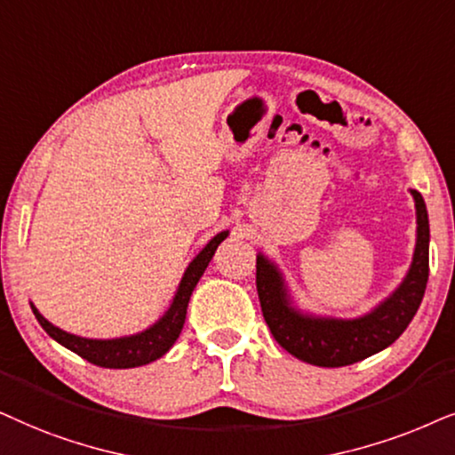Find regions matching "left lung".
Listing matches in <instances>:
<instances>
[{
  "instance_id": "obj_1",
  "label": "left lung",
  "mask_w": 455,
  "mask_h": 455,
  "mask_svg": "<svg viewBox=\"0 0 455 455\" xmlns=\"http://www.w3.org/2000/svg\"><path fill=\"white\" fill-rule=\"evenodd\" d=\"M416 199L418 239L414 262L395 293L377 310L358 320H323L299 316L284 298L283 281L268 259H256V287L266 324L281 347L301 362L324 368L354 364L389 347L414 318L428 281V216L425 199Z\"/></svg>"
}]
</instances>
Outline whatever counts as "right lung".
I'll return each instance as SVG.
<instances>
[{"label": "right lung", "instance_id": "1", "mask_svg": "<svg viewBox=\"0 0 455 455\" xmlns=\"http://www.w3.org/2000/svg\"><path fill=\"white\" fill-rule=\"evenodd\" d=\"M227 231L216 235L214 239L210 241L208 245L199 251V256L193 259L187 268L183 281L179 284L177 295H174V301L164 316H162L160 323H156L151 329L145 332H139V335L124 337V339H110V341H97V339H83L76 335H70V332L60 331L58 326L41 316L37 307H33L35 318L39 320V324L44 326L47 335L56 339L58 343H62L64 347L81 355L83 360L91 362V364L101 366V368H135L149 364L157 358L166 354L168 349L172 347V343L177 341L180 331H183L185 316H187V306H189V298L196 289L199 278H202L204 270L208 268L212 256H214L216 247L220 245V241L227 237Z\"/></svg>", "mask_w": 455, "mask_h": 455}]
</instances>
